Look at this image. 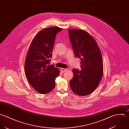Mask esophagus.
Returning <instances> with one entry per match:
<instances>
[{
    "mask_svg": "<svg viewBox=\"0 0 129 129\" xmlns=\"http://www.w3.org/2000/svg\"><path fill=\"white\" fill-rule=\"evenodd\" d=\"M67 70V69H65V68H62V69H61V71L62 73L65 72Z\"/></svg>",
    "mask_w": 129,
    "mask_h": 129,
    "instance_id": "1",
    "label": "esophagus"
}]
</instances>
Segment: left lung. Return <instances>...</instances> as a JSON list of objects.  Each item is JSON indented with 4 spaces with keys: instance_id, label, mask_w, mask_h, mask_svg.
Listing matches in <instances>:
<instances>
[{
    "instance_id": "left-lung-1",
    "label": "left lung",
    "mask_w": 129,
    "mask_h": 129,
    "mask_svg": "<svg viewBox=\"0 0 129 129\" xmlns=\"http://www.w3.org/2000/svg\"><path fill=\"white\" fill-rule=\"evenodd\" d=\"M68 33L74 55L81 61V70H72L70 87L78 95L86 96L95 90L102 77L101 53L94 39L85 31L71 29Z\"/></svg>"
}]
</instances>
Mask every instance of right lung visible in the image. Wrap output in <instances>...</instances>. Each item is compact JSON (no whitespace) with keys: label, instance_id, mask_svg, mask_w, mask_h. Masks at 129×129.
I'll return each instance as SVG.
<instances>
[{"label":"right lung","instance_id":"obj_1","mask_svg":"<svg viewBox=\"0 0 129 129\" xmlns=\"http://www.w3.org/2000/svg\"><path fill=\"white\" fill-rule=\"evenodd\" d=\"M62 29L51 27L40 31L33 39L25 61L26 78L31 86L39 93L50 92L55 86L59 70L50 65L52 51L57 33Z\"/></svg>","mask_w":129,"mask_h":129}]
</instances>
